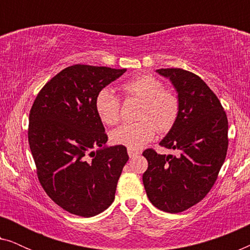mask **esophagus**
<instances>
[{
    "label": "esophagus",
    "mask_w": 250,
    "mask_h": 250,
    "mask_svg": "<svg viewBox=\"0 0 250 250\" xmlns=\"http://www.w3.org/2000/svg\"><path fill=\"white\" fill-rule=\"evenodd\" d=\"M127 152H128L129 158H134L135 156H138V155H140V153H141L140 150H136V149H133V148H128Z\"/></svg>",
    "instance_id": "34e87169"
}]
</instances>
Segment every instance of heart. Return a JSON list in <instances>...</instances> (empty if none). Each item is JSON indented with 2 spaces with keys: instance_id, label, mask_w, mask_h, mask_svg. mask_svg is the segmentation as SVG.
I'll use <instances>...</instances> for the list:
<instances>
[{
  "instance_id": "b5f03b06",
  "label": "heart",
  "mask_w": 250,
  "mask_h": 250,
  "mask_svg": "<svg viewBox=\"0 0 250 250\" xmlns=\"http://www.w3.org/2000/svg\"><path fill=\"white\" fill-rule=\"evenodd\" d=\"M121 90L126 98L142 101L140 112L141 122L126 123L111 132L110 140L115 145L140 148L155 138L157 128L166 133L179 119L181 102L175 92L164 88V83L151 75H139L124 82ZM94 108L104 125H116L121 117V100L111 91H99Z\"/></svg>"
}]
</instances>
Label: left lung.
<instances>
[{"instance_id": "8db88e82", "label": "left lung", "mask_w": 250, "mask_h": 250, "mask_svg": "<svg viewBox=\"0 0 250 250\" xmlns=\"http://www.w3.org/2000/svg\"><path fill=\"white\" fill-rule=\"evenodd\" d=\"M157 73L172 81L181 102L179 119L159 146L179 150V155L146 149L148 168L142 180L153 206L175 214L203 200L216 182L228 151V117L198 75L181 68Z\"/></svg>"}]
</instances>
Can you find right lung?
Segmentation results:
<instances>
[{"mask_svg": "<svg viewBox=\"0 0 250 250\" xmlns=\"http://www.w3.org/2000/svg\"><path fill=\"white\" fill-rule=\"evenodd\" d=\"M125 71L73 64L41 88L30 108L28 142L41 186L77 216H95L110 206L128 160L121 145L93 151L108 140L95 97Z\"/></svg>", "mask_w": 250, "mask_h": 250, "instance_id": "1", "label": "right lung"}]
</instances>
